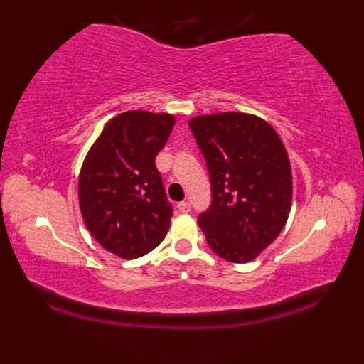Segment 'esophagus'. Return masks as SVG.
I'll return each instance as SVG.
<instances>
[{"mask_svg":"<svg viewBox=\"0 0 364 364\" xmlns=\"http://www.w3.org/2000/svg\"><path fill=\"white\" fill-rule=\"evenodd\" d=\"M178 208H179L181 213H190V211H191L190 202H181V203L178 205Z\"/></svg>","mask_w":364,"mask_h":364,"instance_id":"1","label":"esophagus"}]
</instances>
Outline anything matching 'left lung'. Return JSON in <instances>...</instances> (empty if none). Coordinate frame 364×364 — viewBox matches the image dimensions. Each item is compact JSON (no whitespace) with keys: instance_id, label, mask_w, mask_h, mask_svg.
Segmentation results:
<instances>
[{"instance_id":"8db88e82","label":"left lung","mask_w":364,"mask_h":364,"mask_svg":"<svg viewBox=\"0 0 364 364\" xmlns=\"http://www.w3.org/2000/svg\"><path fill=\"white\" fill-rule=\"evenodd\" d=\"M188 126L211 181V206L197 218L208 245L230 262L255 259L290 214L287 150L277 130L252 114L199 115Z\"/></svg>"}]
</instances>
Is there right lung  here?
<instances>
[{"label": "right lung", "mask_w": 364, "mask_h": 364, "mask_svg": "<svg viewBox=\"0 0 364 364\" xmlns=\"http://www.w3.org/2000/svg\"><path fill=\"white\" fill-rule=\"evenodd\" d=\"M174 115L129 111L109 119L87 151L79 176L83 222L106 250L124 259L155 249L170 228L155 158L167 142Z\"/></svg>", "instance_id": "1"}]
</instances>
